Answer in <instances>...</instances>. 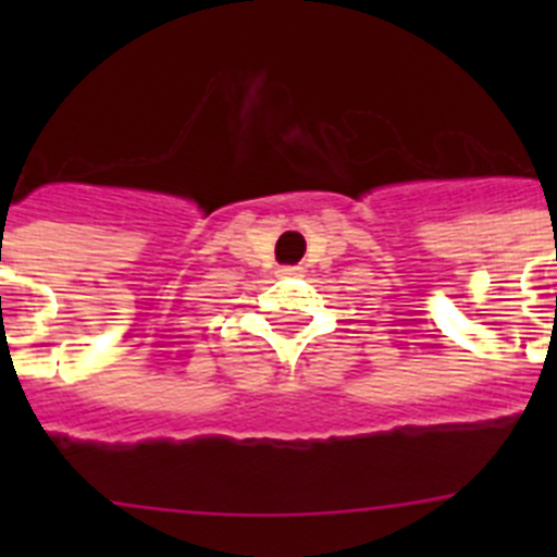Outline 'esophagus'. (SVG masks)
<instances>
[{"instance_id": "esophagus-1", "label": "esophagus", "mask_w": 557, "mask_h": 557, "mask_svg": "<svg viewBox=\"0 0 557 557\" xmlns=\"http://www.w3.org/2000/svg\"><path fill=\"white\" fill-rule=\"evenodd\" d=\"M278 273H282V275H298V273H301V268H282Z\"/></svg>"}]
</instances>
